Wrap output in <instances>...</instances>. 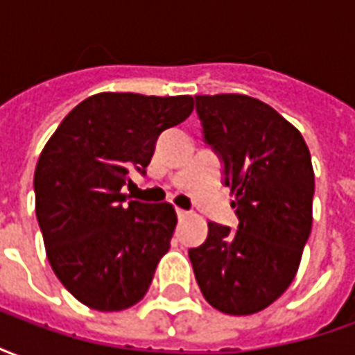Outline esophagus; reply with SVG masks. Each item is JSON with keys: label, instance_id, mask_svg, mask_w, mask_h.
<instances>
[{"label": "esophagus", "instance_id": "1", "mask_svg": "<svg viewBox=\"0 0 355 355\" xmlns=\"http://www.w3.org/2000/svg\"><path fill=\"white\" fill-rule=\"evenodd\" d=\"M188 215H190V213H188V211H184V209H177V216L180 218V220H184Z\"/></svg>", "mask_w": 355, "mask_h": 355}]
</instances>
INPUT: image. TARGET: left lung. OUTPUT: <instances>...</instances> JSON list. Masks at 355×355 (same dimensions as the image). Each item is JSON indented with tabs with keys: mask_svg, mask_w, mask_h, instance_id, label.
Segmentation results:
<instances>
[{
	"mask_svg": "<svg viewBox=\"0 0 355 355\" xmlns=\"http://www.w3.org/2000/svg\"><path fill=\"white\" fill-rule=\"evenodd\" d=\"M203 135L224 162L238 232L209 223L190 249L203 297L218 312L249 315L287 291L312 232L313 167L295 125L247 94H196Z\"/></svg>",
	"mask_w": 355,
	"mask_h": 355,
	"instance_id": "1",
	"label": "left lung"
}]
</instances>
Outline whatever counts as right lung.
I'll return each instance as SVG.
<instances>
[{
	"instance_id": "1",
	"label": "right lung",
	"mask_w": 355,
	"mask_h": 355,
	"mask_svg": "<svg viewBox=\"0 0 355 355\" xmlns=\"http://www.w3.org/2000/svg\"><path fill=\"white\" fill-rule=\"evenodd\" d=\"M193 96L98 93L62 119L34 175L45 253L66 289L98 312L146 295L177 226L171 203L127 201L129 171L144 173L157 137L192 114Z\"/></svg>"
}]
</instances>
